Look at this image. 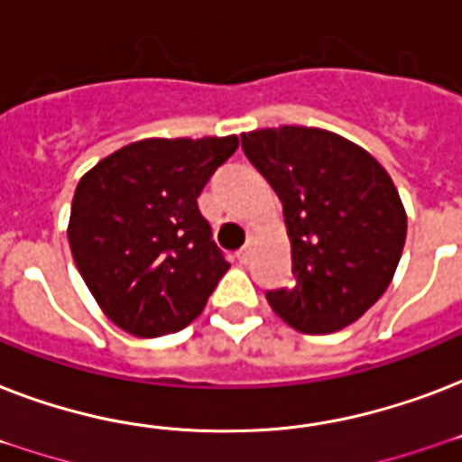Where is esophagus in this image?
<instances>
[{
	"label": "esophagus",
	"instance_id": "esophagus-1",
	"mask_svg": "<svg viewBox=\"0 0 462 462\" xmlns=\"http://www.w3.org/2000/svg\"><path fill=\"white\" fill-rule=\"evenodd\" d=\"M252 252H254L252 245H245V246H242V249H239V252H237V259L242 261V263H246V261L252 259Z\"/></svg>",
	"mask_w": 462,
	"mask_h": 462
}]
</instances>
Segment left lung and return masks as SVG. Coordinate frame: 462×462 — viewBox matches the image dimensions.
<instances>
[{"label": "left lung", "mask_w": 462, "mask_h": 462, "mask_svg": "<svg viewBox=\"0 0 462 462\" xmlns=\"http://www.w3.org/2000/svg\"><path fill=\"white\" fill-rule=\"evenodd\" d=\"M252 165L282 203L292 290L268 304L295 330L323 336L350 326L393 281L408 213L391 174L340 134L285 125L242 134Z\"/></svg>", "instance_id": "8db88e82"}]
</instances>
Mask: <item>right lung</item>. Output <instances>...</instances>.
Returning <instances> with one entry per match:
<instances>
[{"label": "right lung", "instance_id": "right-lung-1", "mask_svg": "<svg viewBox=\"0 0 462 462\" xmlns=\"http://www.w3.org/2000/svg\"><path fill=\"white\" fill-rule=\"evenodd\" d=\"M237 146L235 134L143 139L83 174L71 201L69 246L115 326L158 337L201 314L230 263L210 239L196 199Z\"/></svg>", "mask_w": 462, "mask_h": 462}]
</instances>
